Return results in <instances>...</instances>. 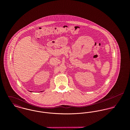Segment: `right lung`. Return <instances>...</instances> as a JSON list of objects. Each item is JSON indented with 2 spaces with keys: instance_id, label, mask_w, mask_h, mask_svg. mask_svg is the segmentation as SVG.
<instances>
[{
  "instance_id": "add662e5",
  "label": "right lung",
  "mask_w": 130,
  "mask_h": 130,
  "mask_svg": "<svg viewBox=\"0 0 130 130\" xmlns=\"http://www.w3.org/2000/svg\"><path fill=\"white\" fill-rule=\"evenodd\" d=\"M29 92H32V91H29ZM42 92V91H40V92Z\"/></svg>"
}]
</instances>
